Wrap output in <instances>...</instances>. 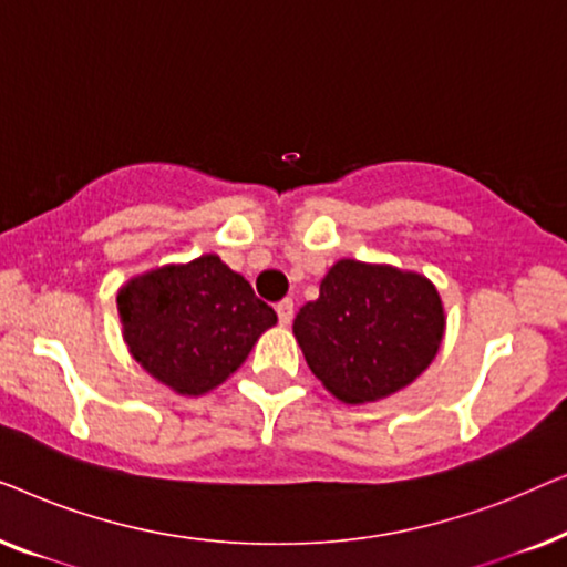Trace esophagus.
I'll list each match as a JSON object with an SVG mask.
<instances>
[{
	"label": "esophagus",
	"mask_w": 567,
	"mask_h": 567,
	"mask_svg": "<svg viewBox=\"0 0 567 567\" xmlns=\"http://www.w3.org/2000/svg\"><path fill=\"white\" fill-rule=\"evenodd\" d=\"M276 312H278V320H281V324H289L293 320V299H281L276 305Z\"/></svg>",
	"instance_id": "34e87169"
}]
</instances>
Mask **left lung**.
Listing matches in <instances>:
<instances>
[{"label": "left lung", "instance_id": "8db88e82", "mask_svg": "<svg viewBox=\"0 0 567 567\" xmlns=\"http://www.w3.org/2000/svg\"><path fill=\"white\" fill-rule=\"evenodd\" d=\"M444 332V301L429 278L353 258L324 274L320 297L293 320L307 367L348 405L384 400L413 384L436 359Z\"/></svg>", "mask_w": 567, "mask_h": 567}]
</instances>
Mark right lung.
Instances as JSON below:
<instances>
[{
	"instance_id": "obj_1",
	"label": "right lung",
	"mask_w": 567,
	"mask_h": 567,
	"mask_svg": "<svg viewBox=\"0 0 567 567\" xmlns=\"http://www.w3.org/2000/svg\"><path fill=\"white\" fill-rule=\"evenodd\" d=\"M115 305L134 361L183 398L227 382L278 322L274 307L216 252L128 278Z\"/></svg>"
}]
</instances>
